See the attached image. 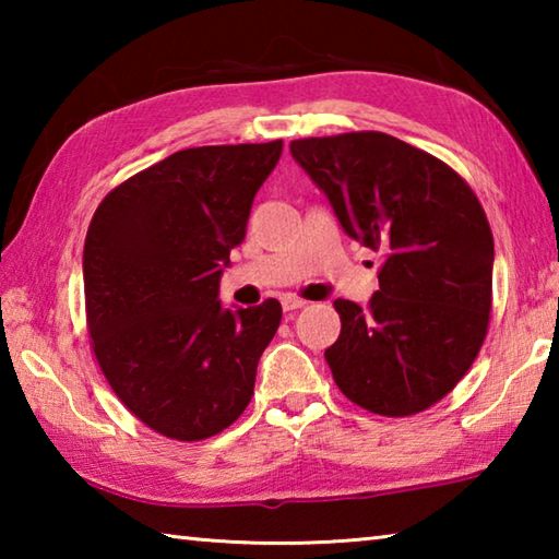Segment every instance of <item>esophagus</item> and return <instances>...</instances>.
Wrapping results in <instances>:
<instances>
[{"instance_id": "esophagus-1", "label": "esophagus", "mask_w": 559, "mask_h": 559, "mask_svg": "<svg viewBox=\"0 0 559 559\" xmlns=\"http://www.w3.org/2000/svg\"><path fill=\"white\" fill-rule=\"evenodd\" d=\"M281 306H283V310H286V313H290V310H298V308L306 306V300H300L296 296H283Z\"/></svg>"}]
</instances>
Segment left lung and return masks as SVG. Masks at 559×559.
Returning <instances> with one entry per match:
<instances>
[{
	"mask_svg": "<svg viewBox=\"0 0 559 559\" xmlns=\"http://www.w3.org/2000/svg\"><path fill=\"white\" fill-rule=\"evenodd\" d=\"M290 155L349 239L384 259L370 306L335 300L333 380L367 412H424L468 372L488 330L496 251L476 194L441 159L384 132L293 140Z\"/></svg>",
	"mask_w": 559,
	"mask_h": 559,
	"instance_id": "left-lung-1",
	"label": "left lung"
}]
</instances>
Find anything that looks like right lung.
<instances>
[{
  "instance_id": "1",
  "label": "right lung",
  "mask_w": 559,
  "mask_h": 559,
  "mask_svg": "<svg viewBox=\"0 0 559 559\" xmlns=\"http://www.w3.org/2000/svg\"><path fill=\"white\" fill-rule=\"evenodd\" d=\"M283 153L189 147L100 202L83 246L88 333L112 392L163 437L202 441L249 406L281 302L226 308L219 281Z\"/></svg>"
}]
</instances>
